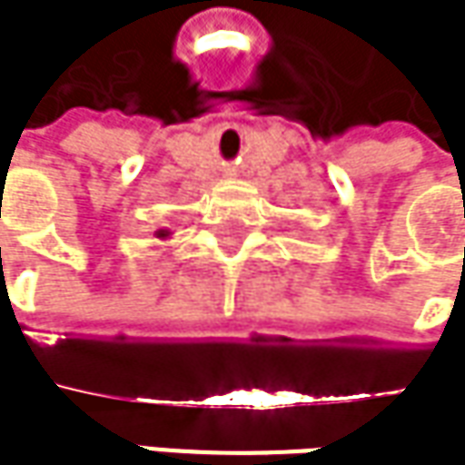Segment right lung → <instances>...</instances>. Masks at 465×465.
Instances as JSON below:
<instances>
[{
    "label": "right lung",
    "instance_id": "add662e5",
    "mask_svg": "<svg viewBox=\"0 0 465 465\" xmlns=\"http://www.w3.org/2000/svg\"><path fill=\"white\" fill-rule=\"evenodd\" d=\"M155 236H158V239H169V236H172V232H169V229H158V232H155Z\"/></svg>",
    "mask_w": 465,
    "mask_h": 465
}]
</instances>
